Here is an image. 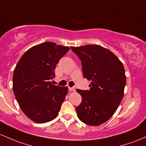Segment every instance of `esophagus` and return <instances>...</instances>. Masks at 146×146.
Wrapping results in <instances>:
<instances>
[{
  "label": "esophagus",
  "instance_id": "34e87169",
  "mask_svg": "<svg viewBox=\"0 0 146 146\" xmlns=\"http://www.w3.org/2000/svg\"><path fill=\"white\" fill-rule=\"evenodd\" d=\"M69 90H70V92H74L75 88H70V87H69Z\"/></svg>",
  "mask_w": 146,
  "mask_h": 146
}]
</instances>
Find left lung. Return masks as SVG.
I'll use <instances>...</instances> for the list:
<instances>
[{"instance_id":"8db88e82","label":"left lung","mask_w":146,"mask_h":146,"mask_svg":"<svg viewBox=\"0 0 146 146\" xmlns=\"http://www.w3.org/2000/svg\"><path fill=\"white\" fill-rule=\"evenodd\" d=\"M81 60L84 78L91 81L90 90H76L82 101L76 108L84 123L96 126L116 112L123 97L126 83L123 63L110 50L99 45L71 47Z\"/></svg>"}]
</instances>
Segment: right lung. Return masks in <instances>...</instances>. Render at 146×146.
Instances as JSON below:
<instances>
[{
  "label": "right lung",
  "instance_id": "right-lung-1",
  "mask_svg": "<svg viewBox=\"0 0 146 146\" xmlns=\"http://www.w3.org/2000/svg\"><path fill=\"white\" fill-rule=\"evenodd\" d=\"M70 47L45 42L29 48L18 62L13 91L23 112L38 123L54 119L68 94V87L52 84L56 65Z\"/></svg>",
  "mask_w": 146,
  "mask_h": 146
}]
</instances>
